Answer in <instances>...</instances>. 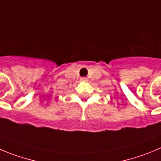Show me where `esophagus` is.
Masks as SVG:
<instances>
[{
	"label": "esophagus",
	"mask_w": 161,
	"mask_h": 161,
	"mask_svg": "<svg viewBox=\"0 0 161 161\" xmlns=\"http://www.w3.org/2000/svg\"><path fill=\"white\" fill-rule=\"evenodd\" d=\"M80 80H81V81H82V82H86V81H87V78L82 77V78H81Z\"/></svg>",
	"instance_id": "34e87169"
}]
</instances>
